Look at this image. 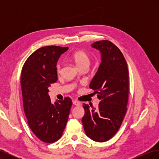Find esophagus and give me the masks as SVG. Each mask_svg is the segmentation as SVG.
I'll list each match as a JSON object with an SVG mask.
<instances>
[{
    "mask_svg": "<svg viewBox=\"0 0 159 159\" xmlns=\"http://www.w3.org/2000/svg\"><path fill=\"white\" fill-rule=\"evenodd\" d=\"M72 103H73L74 105H76V106H78V105H80V103L79 102H78L77 100H73V102H72Z\"/></svg>",
    "mask_w": 159,
    "mask_h": 159,
    "instance_id": "obj_1",
    "label": "esophagus"
}]
</instances>
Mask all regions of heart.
<instances>
[{
	"label": "heart",
	"instance_id": "heart-1",
	"mask_svg": "<svg viewBox=\"0 0 159 159\" xmlns=\"http://www.w3.org/2000/svg\"><path fill=\"white\" fill-rule=\"evenodd\" d=\"M71 60L74 61V63L78 68L87 67L88 68L90 64V57L89 55L84 51H77L74 52L71 56ZM57 71L60 72L61 70V66L60 64L57 66Z\"/></svg>",
	"mask_w": 159,
	"mask_h": 159
}]
</instances>
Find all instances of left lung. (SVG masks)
I'll return each instance as SVG.
<instances>
[{
	"label": "left lung",
	"instance_id": "obj_1",
	"mask_svg": "<svg viewBox=\"0 0 159 159\" xmlns=\"http://www.w3.org/2000/svg\"><path fill=\"white\" fill-rule=\"evenodd\" d=\"M91 47L102 54V62L89 88L98 93V109L83 104L82 123L85 134L93 141L105 142L119 129L127 112L129 98V71L127 61L111 42H95Z\"/></svg>",
	"mask_w": 159,
	"mask_h": 159
}]
</instances>
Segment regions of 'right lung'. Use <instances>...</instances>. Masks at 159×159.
I'll return each mask as SVG.
<instances>
[{
  "label": "right lung",
  "mask_w": 159,
  "mask_h": 159,
  "mask_svg": "<svg viewBox=\"0 0 159 159\" xmlns=\"http://www.w3.org/2000/svg\"><path fill=\"white\" fill-rule=\"evenodd\" d=\"M68 50V47H42L28 57L21 72L23 105L28 124L34 134L47 143L61 138L72 105L70 98L52 103L48 95L51 84L57 80V60Z\"/></svg>",
  "instance_id": "right-lung-1"
}]
</instances>
